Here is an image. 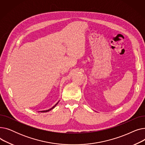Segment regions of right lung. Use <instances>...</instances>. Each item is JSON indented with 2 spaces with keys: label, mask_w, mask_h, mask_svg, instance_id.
Segmentation results:
<instances>
[{
  "label": "right lung",
  "mask_w": 145,
  "mask_h": 145,
  "mask_svg": "<svg viewBox=\"0 0 145 145\" xmlns=\"http://www.w3.org/2000/svg\"><path fill=\"white\" fill-rule=\"evenodd\" d=\"M59 103V102H57V103H56V104L55 106H53L52 108H50V109H48V110H42V111H40V112H49V111L51 110L52 109H53V108H54L55 107V106H56L57 105V103Z\"/></svg>",
  "instance_id": "right-lung-1"
}]
</instances>
